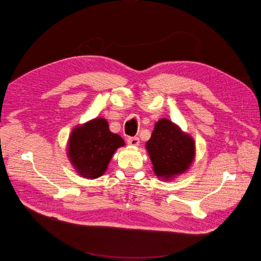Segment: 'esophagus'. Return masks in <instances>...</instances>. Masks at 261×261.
<instances>
[{"label": "esophagus", "mask_w": 261, "mask_h": 261, "mask_svg": "<svg viewBox=\"0 0 261 261\" xmlns=\"http://www.w3.org/2000/svg\"><path fill=\"white\" fill-rule=\"evenodd\" d=\"M127 144L130 146H138L139 145V138L138 137H128L126 139Z\"/></svg>", "instance_id": "esophagus-1"}]
</instances>
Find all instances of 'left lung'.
I'll return each instance as SVG.
<instances>
[{
  "label": "left lung",
  "instance_id": "8db88e82",
  "mask_svg": "<svg viewBox=\"0 0 261 261\" xmlns=\"http://www.w3.org/2000/svg\"><path fill=\"white\" fill-rule=\"evenodd\" d=\"M147 150L158 176L171 178L185 172L195 155L194 139L167 118L155 123Z\"/></svg>",
  "mask_w": 261,
  "mask_h": 261
}]
</instances>
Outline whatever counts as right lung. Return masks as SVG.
Masks as SVG:
<instances>
[{"mask_svg": "<svg viewBox=\"0 0 261 261\" xmlns=\"http://www.w3.org/2000/svg\"><path fill=\"white\" fill-rule=\"evenodd\" d=\"M123 138L109 129L105 118H94L73 132L68 143V156L74 168L86 178H97L106 172Z\"/></svg>", "mask_w": 261, "mask_h": 261, "instance_id": "add662e5", "label": "right lung"}]
</instances>
